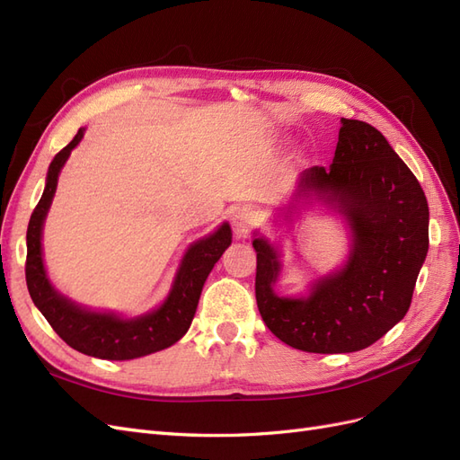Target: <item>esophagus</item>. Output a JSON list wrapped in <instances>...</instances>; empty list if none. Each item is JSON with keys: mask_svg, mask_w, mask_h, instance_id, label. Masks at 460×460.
<instances>
[{"mask_svg": "<svg viewBox=\"0 0 460 460\" xmlns=\"http://www.w3.org/2000/svg\"><path fill=\"white\" fill-rule=\"evenodd\" d=\"M253 222H255V213H253V208L247 205L240 207L232 217V225L238 234H247V230L253 226Z\"/></svg>", "mask_w": 460, "mask_h": 460, "instance_id": "obj_1", "label": "esophagus"}]
</instances>
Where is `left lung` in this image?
Returning a JSON list of instances; mask_svg holds the SVG:
<instances>
[{
    "instance_id": "1",
    "label": "left lung",
    "mask_w": 460,
    "mask_h": 460,
    "mask_svg": "<svg viewBox=\"0 0 460 460\" xmlns=\"http://www.w3.org/2000/svg\"><path fill=\"white\" fill-rule=\"evenodd\" d=\"M314 191L347 218L353 249L345 267L309 297L272 291L278 252L255 238V297L278 340L307 353H353L378 341L407 314L428 253V201L419 180L368 122L341 119L333 163L303 171L297 191Z\"/></svg>"
}]
</instances>
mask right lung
<instances>
[{"mask_svg":"<svg viewBox=\"0 0 460 460\" xmlns=\"http://www.w3.org/2000/svg\"><path fill=\"white\" fill-rule=\"evenodd\" d=\"M84 130H78L73 142L53 157L46 190L41 193L26 230V286L40 313L46 316L58 336L73 349L109 360H128L166 349L188 332L196 314L203 284L215 262L232 243L230 226L222 225L215 234L193 243L180 264L169 297L157 311L124 320L107 313H92L65 299L48 280L41 261V226L51 205L58 178L71 151L78 146Z\"/></svg>","mask_w":460,"mask_h":460,"instance_id":"1","label":"right lung"}]
</instances>
